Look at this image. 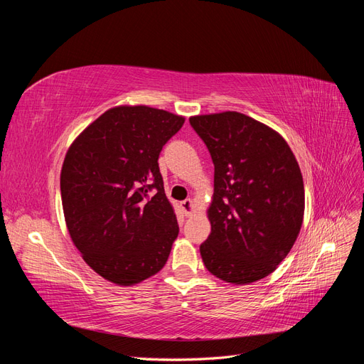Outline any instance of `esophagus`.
Masks as SVG:
<instances>
[{"mask_svg":"<svg viewBox=\"0 0 364 364\" xmlns=\"http://www.w3.org/2000/svg\"><path fill=\"white\" fill-rule=\"evenodd\" d=\"M181 208H182V211L185 213V215H191V214H193V208H194L193 200H191V199L183 200V202L181 203Z\"/></svg>","mask_w":364,"mask_h":364,"instance_id":"obj_1","label":"esophagus"}]
</instances>
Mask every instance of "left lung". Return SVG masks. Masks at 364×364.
Segmentation results:
<instances>
[{
    "mask_svg": "<svg viewBox=\"0 0 364 364\" xmlns=\"http://www.w3.org/2000/svg\"><path fill=\"white\" fill-rule=\"evenodd\" d=\"M190 124L214 164L205 267L232 284L266 278L302 226L304 181L293 151L277 132L240 112L191 117Z\"/></svg>",
    "mask_w": 364,
    "mask_h": 364,
    "instance_id": "8db88e82",
    "label": "left lung"
}]
</instances>
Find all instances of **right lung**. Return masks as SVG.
I'll use <instances>...</instances> for the list:
<instances>
[{"label": "right lung", "instance_id": "right-lung-1", "mask_svg": "<svg viewBox=\"0 0 364 364\" xmlns=\"http://www.w3.org/2000/svg\"><path fill=\"white\" fill-rule=\"evenodd\" d=\"M183 121L149 106L109 109L65 156V222L87 266L107 281L138 284L168 259L179 225L158 159Z\"/></svg>", "mask_w": 364, "mask_h": 364}]
</instances>
